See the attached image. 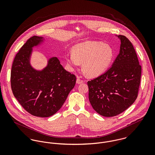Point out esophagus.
Wrapping results in <instances>:
<instances>
[{
	"instance_id": "1",
	"label": "esophagus",
	"mask_w": 155,
	"mask_h": 155,
	"mask_svg": "<svg viewBox=\"0 0 155 155\" xmlns=\"http://www.w3.org/2000/svg\"><path fill=\"white\" fill-rule=\"evenodd\" d=\"M84 82V81L82 79H81V78H78L77 80H76V83L78 84H82Z\"/></svg>"
}]
</instances>
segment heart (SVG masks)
Segmentation results:
<instances>
[{"mask_svg": "<svg viewBox=\"0 0 155 155\" xmlns=\"http://www.w3.org/2000/svg\"><path fill=\"white\" fill-rule=\"evenodd\" d=\"M73 54H68L66 61L71 70L82 63V70L89 77H97L110 66L114 51L109 45L99 41H85L75 45Z\"/></svg>", "mask_w": 155, "mask_h": 155, "instance_id": "b5f03b06", "label": "heart"}]
</instances>
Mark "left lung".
I'll use <instances>...</instances> for the list:
<instances>
[{
  "label": "left lung",
  "instance_id": "obj_1",
  "mask_svg": "<svg viewBox=\"0 0 155 155\" xmlns=\"http://www.w3.org/2000/svg\"><path fill=\"white\" fill-rule=\"evenodd\" d=\"M119 54L104 74L88 82L89 100L98 114L116 116L131 106L138 96L141 66L131 42L123 35Z\"/></svg>",
  "mask_w": 155,
  "mask_h": 155
}]
</instances>
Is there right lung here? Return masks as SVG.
<instances>
[{
  "label": "right lung",
  "mask_w": 155,
  "mask_h": 155,
  "mask_svg": "<svg viewBox=\"0 0 155 155\" xmlns=\"http://www.w3.org/2000/svg\"><path fill=\"white\" fill-rule=\"evenodd\" d=\"M34 36L16 54L11 72V85L14 97L30 114L41 117L59 110L76 84V76L66 71L58 58L52 57L42 70L30 64L33 48L44 42Z\"/></svg>",
  "instance_id": "1"
}]
</instances>
